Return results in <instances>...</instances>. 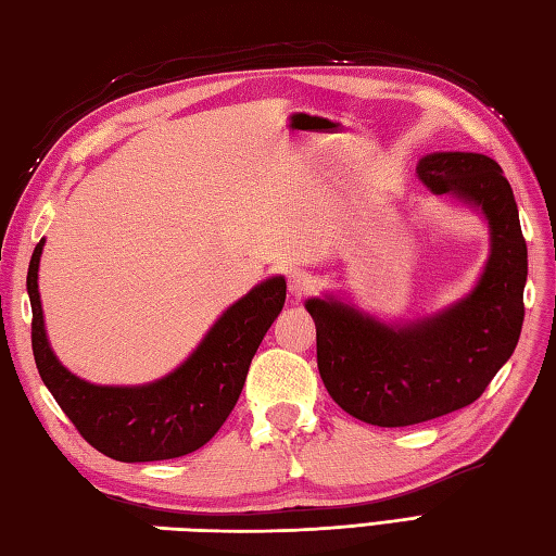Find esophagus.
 <instances>
[{"mask_svg":"<svg viewBox=\"0 0 556 556\" xmlns=\"http://www.w3.org/2000/svg\"><path fill=\"white\" fill-rule=\"evenodd\" d=\"M314 286H317V280H314V276L307 274V270H292L290 278H288V290H290L292 298L309 295Z\"/></svg>","mask_w":556,"mask_h":556,"instance_id":"1","label":"esophagus"}]
</instances>
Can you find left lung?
Returning a JSON list of instances; mask_svg holds the SVG:
<instances>
[{"label": "left lung", "instance_id": "left-lung-1", "mask_svg": "<svg viewBox=\"0 0 556 556\" xmlns=\"http://www.w3.org/2000/svg\"><path fill=\"white\" fill-rule=\"evenodd\" d=\"M433 193L481 207L491 256L467 300L412 327H384L333 300H309L317 368L345 414L396 428L431 421L477 402L516 351L526 305L528 247L501 166L484 154L438 152L416 166Z\"/></svg>", "mask_w": 556, "mask_h": 556}]
</instances>
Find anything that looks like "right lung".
Masks as SVG:
<instances>
[{
    "label": "right lung",
    "mask_w": 556,
    "mask_h": 556,
    "mask_svg": "<svg viewBox=\"0 0 556 556\" xmlns=\"http://www.w3.org/2000/svg\"><path fill=\"white\" fill-rule=\"evenodd\" d=\"M40 239L28 266L34 309L30 345L38 372L62 412L91 447L118 463H154L203 447L227 421L249 365L270 324L286 305V280L261 282L235 302L179 370L142 387H99L60 365L46 339L38 295Z\"/></svg>",
    "instance_id": "right-lung-1"
}]
</instances>
